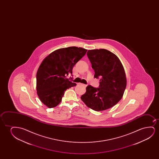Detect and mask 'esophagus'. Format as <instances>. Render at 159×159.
I'll use <instances>...</instances> for the list:
<instances>
[{"label": "esophagus", "instance_id": "esophagus-1", "mask_svg": "<svg viewBox=\"0 0 159 159\" xmlns=\"http://www.w3.org/2000/svg\"><path fill=\"white\" fill-rule=\"evenodd\" d=\"M78 85H81V86H83L85 87L86 86V85H85V84H81V83H79Z\"/></svg>", "mask_w": 159, "mask_h": 159}]
</instances>
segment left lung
<instances>
[{
  "label": "left lung",
  "instance_id": "left-lung-1",
  "mask_svg": "<svg viewBox=\"0 0 159 159\" xmlns=\"http://www.w3.org/2000/svg\"><path fill=\"white\" fill-rule=\"evenodd\" d=\"M87 57L95 78H100L98 88L88 85L81 99L94 111H104L115 106L123 96L126 86L124 67L115 54L105 49L89 50Z\"/></svg>",
  "mask_w": 159,
  "mask_h": 159
}]
</instances>
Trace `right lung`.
Returning <instances> with one entry per match:
<instances>
[{"instance_id":"add662e5","label":"right lung","mask_w":159,"mask_h":159,"mask_svg":"<svg viewBox=\"0 0 159 159\" xmlns=\"http://www.w3.org/2000/svg\"><path fill=\"white\" fill-rule=\"evenodd\" d=\"M87 49L70 47L55 50L42 62L36 74V89L39 99L49 108L60 103L66 89L76 86L66 78L72 74L74 65Z\"/></svg>"}]
</instances>
